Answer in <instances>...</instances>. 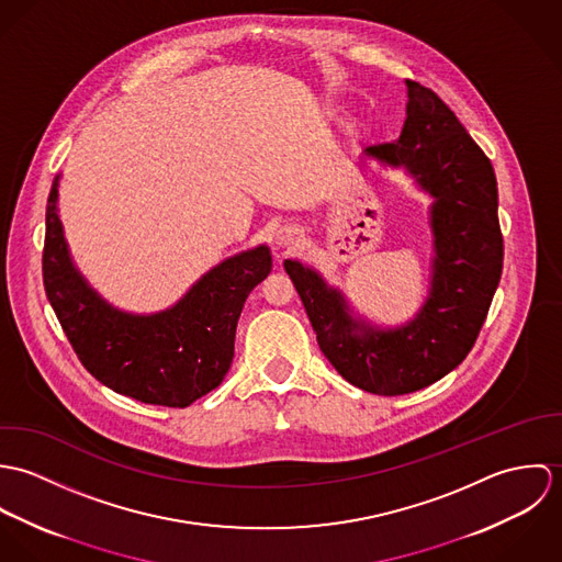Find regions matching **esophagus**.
Returning a JSON list of instances; mask_svg holds the SVG:
<instances>
[{"instance_id":"1","label":"esophagus","mask_w":562,"mask_h":562,"mask_svg":"<svg viewBox=\"0 0 562 562\" xmlns=\"http://www.w3.org/2000/svg\"><path fill=\"white\" fill-rule=\"evenodd\" d=\"M299 240H301V232H299L296 227H281V229L277 232L274 244L281 246V248H292Z\"/></svg>"}]
</instances>
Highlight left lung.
<instances>
[{
	"instance_id": "1",
	"label": "left lung",
	"mask_w": 562,
	"mask_h": 562,
	"mask_svg": "<svg viewBox=\"0 0 562 562\" xmlns=\"http://www.w3.org/2000/svg\"><path fill=\"white\" fill-rule=\"evenodd\" d=\"M366 156L404 170L432 196L430 290L413 321L379 328L357 321L321 272L285 259L316 339L355 387L402 396L432 385L472 350L502 277L504 240L497 181L488 158L457 114L426 86L406 80V119L396 143Z\"/></svg>"
}]
</instances>
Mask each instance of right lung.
<instances>
[{
	"instance_id": "1",
	"label": "right lung",
	"mask_w": 562,
	"mask_h": 562,
	"mask_svg": "<svg viewBox=\"0 0 562 562\" xmlns=\"http://www.w3.org/2000/svg\"><path fill=\"white\" fill-rule=\"evenodd\" d=\"M58 183L60 175L47 199L43 283L81 366L112 392L145 404L183 408L216 390L234 361L244 301L272 268L270 248L227 257L164 312L127 314L76 268L58 216Z\"/></svg>"
}]
</instances>
